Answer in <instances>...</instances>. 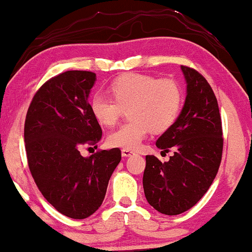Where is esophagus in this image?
Returning a JSON list of instances; mask_svg holds the SVG:
<instances>
[{
  "mask_svg": "<svg viewBox=\"0 0 252 252\" xmlns=\"http://www.w3.org/2000/svg\"><path fill=\"white\" fill-rule=\"evenodd\" d=\"M121 155H123V157H131L132 155H134V152L131 150H127V149H123L121 150Z\"/></svg>",
  "mask_w": 252,
  "mask_h": 252,
  "instance_id": "esophagus-1",
  "label": "esophagus"
}]
</instances>
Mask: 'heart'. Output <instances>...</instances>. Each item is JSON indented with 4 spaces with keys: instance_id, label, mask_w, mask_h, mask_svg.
Instances as JSON below:
<instances>
[{
    "instance_id": "obj_1",
    "label": "heart",
    "mask_w": 252,
    "mask_h": 252,
    "mask_svg": "<svg viewBox=\"0 0 252 252\" xmlns=\"http://www.w3.org/2000/svg\"><path fill=\"white\" fill-rule=\"evenodd\" d=\"M113 97L97 93L91 100V111L103 126H114L128 109L131 121L108 135L109 145L137 150L152 131L161 133L173 125L183 103V92L174 80L147 74L119 76L111 85Z\"/></svg>"
}]
</instances>
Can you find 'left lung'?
Instances as JSON below:
<instances>
[{
	"mask_svg": "<svg viewBox=\"0 0 252 252\" xmlns=\"http://www.w3.org/2000/svg\"><path fill=\"white\" fill-rule=\"evenodd\" d=\"M186 80V99L179 117L157 140L168 152L161 162L146 156L143 185L145 197L157 211L176 216L188 211L206 193L220 168L223 131L218 102L211 86L200 73L180 67Z\"/></svg>",
	"mask_w": 252,
	"mask_h": 252,
	"instance_id": "obj_1",
	"label": "left lung"
}]
</instances>
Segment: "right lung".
I'll use <instances>...</instances> for the list:
<instances>
[{"instance_id": "obj_1", "label": "right lung", "mask_w": 252, "mask_h": 252, "mask_svg": "<svg viewBox=\"0 0 252 252\" xmlns=\"http://www.w3.org/2000/svg\"><path fill=\"white\" fill-rule=\"evenodd\" d=\"M95 73L67 70L49 79L35 93L27 112L25 143L28 166L47 202L62 215L84 220L101 206L112 173L121 160L119 149L87 158L102 131L88 102Z\"/></svg>"}]
</instances>
